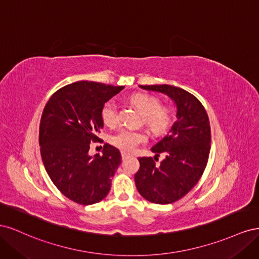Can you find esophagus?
<instances>
[{
  "instance_id": "1",
  "label": "esophagus",
  "mask_w": 259,
  "mask_h": 259,
  "mask_svg": "<svg viewBox=\"0 0 259 259\" xmlns=\"http://www.w3.org/2000/svg\"><path fill=\"white\" fill-rule=\"evenodd\" d=\"M121 155H122V159L124 160V159H126V158H127V156H128V153L122 151V152H121Z\"/></svg>"
}]
</instances>
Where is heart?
I'll list each match as a JSON object with an SVG mask.
<instances>
[{
	"instance_id": "obj_1",
	"label": "heart",
	"mask_w": 259,
	"mask_h": 259,
	"mask_svg": "<svg viewBox=\"0 0 259 259\" xmlns=\"http://www.w3.org/2000/svg\"><path fill=\"white\" fill-rule=\"evenodd\" d=\"M142 113L143 123L155 135L166 133L173 123V111L165 106H161V100L147 94H135L130 98ZM101 119L108 126H113L119 120V111L114 100H108L101 108ZM147 142V136L143 132L121 130L110 137V143L125 152H133L136 148Z\"/></svg>"
}]
</instances>
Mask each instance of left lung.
<instances>
[{"instance_id": "obj_1", "label": "left lung", "mask_w": 259, "mask_h": 259, "mask_svg": "<svg viewBox=\"0 0 259 259\" xmlns=\"http://www.w3.org/2000/svg\"><path fill=\"white\" fill-rule=\"evenodd\" d=\"M139 86L165 94L176 105V122L151 148L155 161L160 153L165 159L156 165L152 158H138L140 167L135 174L143 198L155 204H169L185 197L206 167L210 150L208 116L200 100L183 89L167 84Z\"/></svg>"}]
</instances>
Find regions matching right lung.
I'll return each mask as SVG.
<instances>
[{"label":"right lung","mask_w":259,"mask_h":259,"mask_svg":"<svg viewBox=\"0 0 259 259\" xmlns=\"http://www.w3.org/2000/svg\"><path fill=\"white\" fill-rule=\"evenodd\" d=\"M124 86L79 81L54 93L42 113L38 143L46 171L57 189L71 201L91 205L110 191L121 153L111 145L103 155L89 154L104 127L101 108Z\"/></svg>","instance_id":"right-lung-1"}]
</instances>
